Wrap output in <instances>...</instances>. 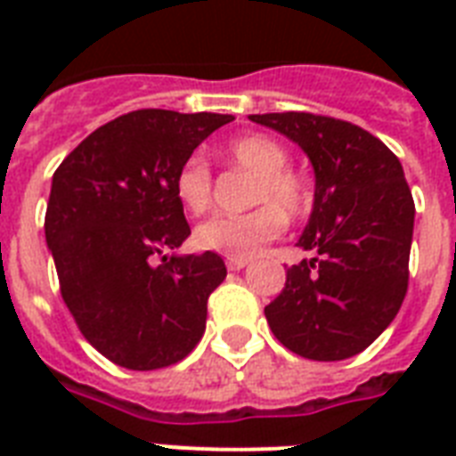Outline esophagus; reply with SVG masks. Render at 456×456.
I'll return each instance as SVG.
<instances>
[{"label":"esophagus","mask_w":456,"mask_h":456,"mask_svg":"<svg viewBox=\"0 0 456 456\" xmlns=\"http://www.w3.org/2000/svg\"><path fill=\"white\" fill-rule=\"evenodd\" d=\"M248 263H250L248 257H229L227 267L232 272H239V270H243V267H246V265H248Z\"/></svg>","instance_id":"34e87169"}]
</instances>
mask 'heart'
I'll use <instances>...</instances> for the list:
<instances>
[{"instance_id": "obj_1", "label": "heart", "mask_w": 456, "mask_h": 456, "mask_svg": "<svg viewBox=\"0 0 456 456\" xmlns=\"http://www.w3.org/2000/svg\"><path fill=\"white\" fill-rule=\"evenodd\" d=\"M224 156L236 167L256 175L248 203H263L241 215H213L196 227V243L227 257H253L257 250L279 239L286 217H298L310 206L307 184L289 170V151L265 134H246L224 146ZM175 199L186 213L203 215L213 200V175L200 156L179 163L172 179Z\"/></svg>"}]
</instances>
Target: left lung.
Wrapping results in <instances>:
<instances>
[{
	"label": "left lung",
	"instance_id": "1",
	"mask_svg": "<svg viewBox=\"0 0 456 456\" xmlns=\"http://www.w3.org/2000/svg\"><path fill=\"white\" fill-rule=\"evenodd\" d=\"M248 118L296 142L314 170L298 246L317 257L286 270L284 291L265 307L267 324L300 357L347 360L388 329L407 293L414 199L403 165L346 120L296 110Z\"/></svg>",
	"mask_w": 456,
	"mask_h": 456
}]
</instances>
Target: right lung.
Segmentation results:
<instances>
[{"instance_id": "right-lung-1", "label": "right lung", "mask_w": 456, "mask_h": 456, "mask_svg": "<svg viewBox=\"0 0 456 456\" xmlns=\"http://www.w3.org/2000/svg\"><path fill=\"white\" fill-rule=\"evenodd\" d=\"M232 120L132 110L92 132L53 172L45 236L61 296L82 336L118 367H170L206 331L208 298L227 267L213 250L175 253L191 229L172 179L203 139Z\"/></svg>"}]
</instances>
